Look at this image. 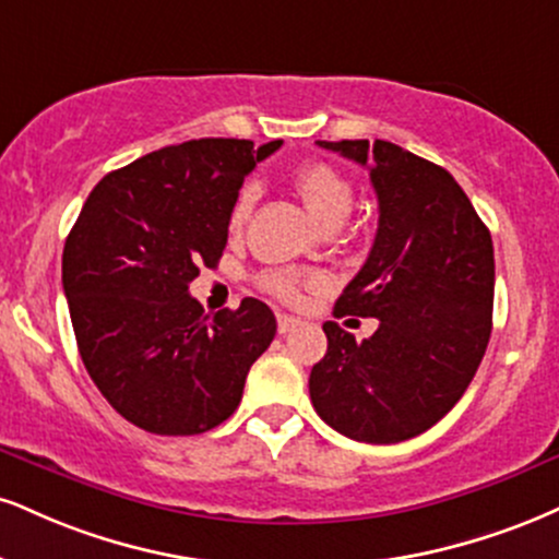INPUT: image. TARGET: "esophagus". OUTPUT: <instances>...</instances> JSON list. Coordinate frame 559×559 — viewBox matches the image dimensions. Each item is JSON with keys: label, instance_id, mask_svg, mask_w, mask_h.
Wrapping results in <instances>:
<instances>
[{"label": "esophagus", "instance_id": "esophagus-1", "mask_svg": "<svg viewBox=\"0 0 559 559\" xmlns=\"http://www.w3.org/2000/svg\"><path fill=\"white\" fill-rule=\"evenodd\" d=\"M299 325H301L299 318H292V314H278V333H281V335L297 331Z\"/></svg>", "mask_w": 559, "mask_h": 559}]
</instances>
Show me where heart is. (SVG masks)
<instances>
[{
    "instance_id": "obj_1",
    "label": "heart",
    "mask_w": 559,
    "mask_h": 559,
    "mask_svg": "<svg viewBox=\"0 0 559 559\" xmlns=\"http://www.w3.org/2000/svg\"><path fill=\"white\" fill-rule=\"evenodd\" d=\"M294 190L301 198V203L318 221L320 228L325 231H335L338 226H344V221L352 215L354 207V185L348 181L344 174L333 166L322 164V160H307L301 164L297 171H294ZM254 200H258V187L245 185L237 194L231 205V215H228V226L231 231H239L241 226L250 218ZM312 278L301 275L297 271H271L262 278V286L278 299H297L301 284H309Z\"/></svg>"
}]
</instances>
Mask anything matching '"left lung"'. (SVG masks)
Masks as SVG:
<instances>
[{
	"instance_id": "1",
	"label": "left lung",
	"mask_w": 559,
	"mask_h": 559,
	"mask_svg": "<svg viewBox=\"0 0 559 559\" xmlns=\"http://www.w3.org/2000/svg\"><path fill=\"white\" fill-rule=\"evenodd\" d=\"M367 166L380 221L335 318H378L356 344L325 322L328 354L309 374L314 412L372 445L412 440L445 416L474 380L492 333L495 250L472 200L442 166L388 140H318Z\"/></svg>"
}]
</instances>
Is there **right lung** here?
<instances>
[{"label":"right lung","instance_id":"right-lung-1","mask_svg":"<svg viewBox=\"0 0 559 559\" xmlns=\"http://www.w3.org/2000/svg\"><path fill=\"white\" fill-rule=\"evenodd\" d=\"M284 140L203 138L106 174L62 254L83 365L106 401L153 435H200L237 412L275 318L260 299L205 314L190 297L215 267L241 181Z\"/></svg>","mask_w":559,"mask_h":559}]
</instances>
